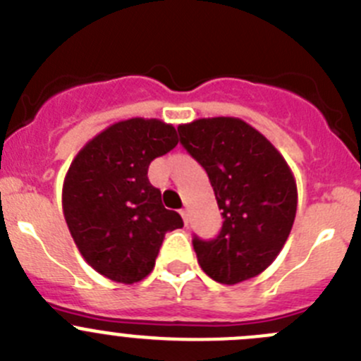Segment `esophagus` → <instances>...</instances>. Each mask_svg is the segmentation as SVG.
Listing matches in <instances>:
<instances>
[{"instance_id": "esophagus-1", "label": "esophagus", "mask_w": 361, "mask_h": 361, "mask_svg": "<svg viewBox=\"0 0 361 361\" xmlns=\"http://www.w3.org/2000/svg\"><path fill=\"white\" fill-rule=\"evenodd\" d=\"M180 216H183L184 223H186V225H188V211H186V209H183V211H180Z\"/></svg>"}]
</instances>
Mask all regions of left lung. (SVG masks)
<instances>
[{
  "instance_id": "obj_1",
  "label": "left lung",
  "mask_w": 361,
  "mask_h": 361,
  "mask_svg": "<svg viewBox=\"0 0 361 361\" xmlns=\"http://www.w3.org/2000/svg\"><path fill=\"white\" fill-rule=\"evenodd\" d=\"M177 131L207 171L223 216L214 241L195 238L198 264L225 286L255 278L273 264L293 228L298 209L293 170L262 133L235 116L198 118Z\"/></svg>"
}]
</instances>
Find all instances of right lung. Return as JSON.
<instances>
[{"label":"right lung","instance_id":"1","mask_svg":"<svg viewBox=\"0 0 361 361\" xmlns=\"http://www.w3.org/2000/svg\"><path fill=\"white\" fill-rule=\"evenodd\" d=\"M178 143L159 118L120 120L75 154L61 188V207L75 246L99 274L133 286L149 276L168 230L183 228L164 209L147 171Z\"/></svg>","mask_w":361,"mask_h":361}]
</instances>
